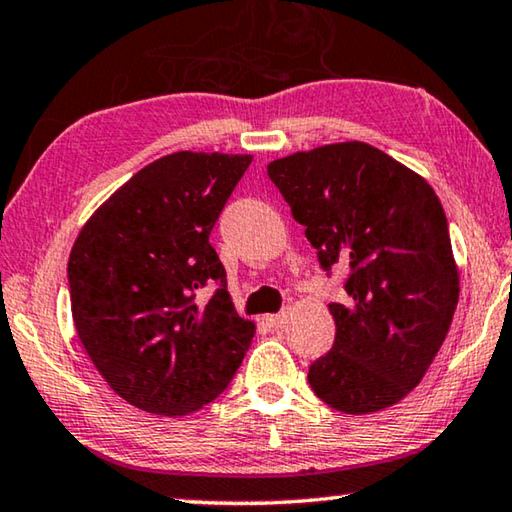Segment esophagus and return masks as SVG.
Here are the masks:
<instances>
[{
  "mask_svg": "<svg viewBox=\"0 0 512 512\" xmlns=\"http://www.w3.org/2000/svg\"><path fill=\"white\" fill-rule=\"evenodd\" d=\"M289 316H291V312L285 310V312H280V314H269V316H266V321H269L273 328H285L287 323H289Z\"/></svg>",
  "mask_w": 512,
  "mask_h": 512,
  "instance_id": "esophagus-1",
  "label": "esophagus"
}]
</instances>
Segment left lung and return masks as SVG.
Returning a JSON list of instances; mask_svg holds the SVG:
<instances>
[{
	"instance_id": "left-lung-1",
	"label": "left lung",
	"mask_w": 512,
	"mask_h": 512,
	"mask_svg": "<svg viewBox=\"0 0 512 512\" xmlns=\"http://www.w3.org/2000/svg\"><path fill=\"white\" fill-rule=\"evenodd\" d=\"M266 170L323 269H351L348 300L328 305L335 344L307 373L314 394L344 415L399 403L433 364L460 296L440 198L362 141L294 152Z\"/></svg>"
}]
</instances>
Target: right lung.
Masks as SVG:
<instances>
[{
	"instance_id": "obj_1",
	"label": "right lung",
	"mask_w": 512,
	"mask_h": 512,
	"mask_svg": "<svg viewBox=\"0 0 512 512\" xmlns=\"http://www.w3.org/2000/svg\"><path fill=\"white\" fill-rule=\"evenodd\" d=\"M250 154L173 152L111 193L68 259L72 321L120 399L184 417L230 385L255 335L209 234ZM216 284L205 306L197 291Z\"/></svg>"
}]
</instances>
